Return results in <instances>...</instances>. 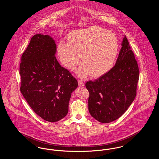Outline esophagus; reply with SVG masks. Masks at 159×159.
<instances>
[{
    "mask_svg": "<svg viewBox=\"0 0 159 159\" xmlns=\"http://www.w3.org/2000/svg\"><path fill=\"white\" fill-rule=\"evenodd\" d=\"M78 83H79V85L80 86H84V82H83L82 80H79Z\"/></svg>",
    "mask_w": 159,
    "mask_h": 159,
    "instance_id": "34e87169",
    "label": "esophagus"
}]
</instances>
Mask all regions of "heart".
I'll return each instance as SVG.
<instances>
[{
  "label": "heart",
  "mask_w": 159,
  "mask_h": 159,
  "mask_svg": "<svg viewBox=\"0 0 159 159\" xmlns=\"http://www.w3.org/2000/svg\"><path fill=\"white\" fill-rule=\"evenodd\" d=\"M119 50L117 39L113 33L93 26L71 33L68 43L61 40L58 54L61 63L74 70L82 57L83 64L76 70L80 77L101 75L111 68Z\"/></svg>",
  "instance_id": "b5f03b06"
}]
</instances>
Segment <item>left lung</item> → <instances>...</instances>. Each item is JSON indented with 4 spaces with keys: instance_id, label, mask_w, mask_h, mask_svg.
<instances>
[{
    "instance_id": "1",
    "label": "left lung",
    "mask_w": 159,
    "mask_h": 159,
    "mask_svg": "<svg viewBox=\"0 0 159 159\" xmlns=\"http://www.w3.org/2000/svg\"><path fill=\"white\" fill-rule=\"evenodd\" d=\"M139 76L137 61L125 36L113 67L94 81L86 82L91 116L104 123L119 118L136 97Z\"/></svg>"
}]
</instances>
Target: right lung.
<instances>
[{
  "instance_id": "right-lung-1",
  "label": "right lung",
  "mask_w": 159,
  "mask_h": 159,
  "mask_svg": "<svg viewBox=\"0 0 159 159\" xmlns=\"http://www.w3.org/2000/svg\"><path fill=\"white\" fill-rule=\"evenodd\" d=\"M56 44L48 35L37 34L21 56L20 91L32 110L46 121L56 122L68 111L78 82L55 56Z\"/></svg>"
}]
</instances>
